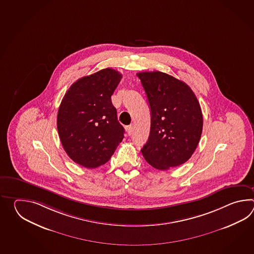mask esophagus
I'll return each instance as SVG.
<instances>
[{"label":"esophagus","instance_id":"esophagus-1","mask_svg":"<svg viewBox=\"0 0 254 254\" xmlns=\"http://www.w3.org/2000/svg\"><path fill=\"white\" fill-rule=\"evenodd\" d=\"M126 130H127V132H128V134H131V133H132V130H133V125H129V126H127Z\"/></svg>","mask_w":254,"mask_h":254}]
</instances>
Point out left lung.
Instances as JSON below:
<instances>
[{"instance_id":"1","label":"left lung","mask_w":254,"mask_h":254,"mask_svg":"<svg viewBox=\"0 0 254 254\" xmlns=\"http://www.w3.org/2000/svg\"><path fill=\"white\" fill-rule=\"evenodd\" d=\"M151 109V130L140 150L152 167L166 171L187 162L202 131V114L185 82L162 71L138 72Z\"/></svg>"}]
</instances>
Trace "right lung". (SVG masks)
<instances>
[{
    "label": "right lung",
    "instance_id": "add662e5",
    "mask_svg": "<svg viewBox=\"0 0 254 254\" xmlns=\"http://www.w3.org/2000/svg\"><path fill=\"white\" fill-rule=\"evenodd\" d=\"M122 78L112 68L84 76L71 84L61 103L60 140L68 156L83 167L106 163L125 137L111 100Z\"/></svg>",
    "mask_w": 254,
    "mask_h": 254
}]
</instances>
